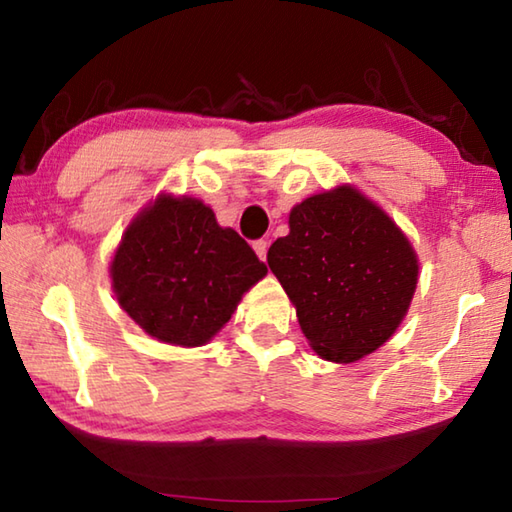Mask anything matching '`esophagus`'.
Here are the masks:
<instances>
[{
  "label": "esophagus",
  "mask_w": 512,
  "mask_h": 512,
  "mask_svg": "<svg viewBox=\"0 0 512 512\" xmlns=\"http://www.w3.org/2000/svg\"><path fill=\"white\" fill-rule=\"evenodd\" d=\"M253 248H255V253L259 255V259H266V253H268V241L266 239H257Z\"/></svg>",
  "instance_id": "esophagus-1"
}]
</instances>
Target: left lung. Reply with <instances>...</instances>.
I'll return each mask as SVG.
<instances>
[{
    "instance_id": "left-lung-1",
    "label": "left lung",
    "mask_w": 512,
    "mask_h": 512,
    "mask_svg": "<svg viewBox=\"0 0 512 512\" xmlns=\"http://www.w3.org/2000/svg\"><path fill=\"white\" fill-rule=\"evenodd\" d=\"M289 228L266 262L311 348L336 363L375 352L402 323L418 284L409 239L352 187L302 201Z\"/></svg>"
}]
</instances>
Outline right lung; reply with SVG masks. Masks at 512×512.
Here are the masks:
<instances>
[{
	"instance_id": "add662e5",
	"label": "right lung",
	"mask_w": 512,
	"mask_h": 512,
	"mask_svg": "<svg viewBox=\"0 0 512 512\" xmlns=\"http://www.w3.org/2000/svg\"><path fill=\"white\" fill-rule=\"evenodd\" d=\"M110 275L121 309L146 334L194 348L228 323L266 264L201 201L160 196L126 230Z\"/></svg>"
}]
</instances>
